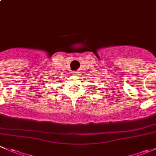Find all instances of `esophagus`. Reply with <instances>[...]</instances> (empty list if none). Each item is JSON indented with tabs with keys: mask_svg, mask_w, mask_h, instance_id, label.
<instances>
[{
	"mask_svg": "<svg viewBox=\"0 0 156 156\" xmlns=\"http://www.w3.org/2000/svg\"><path fill=\"white\" fill-rule=\"evenodd\" d=\"M72 73H73V75H78V74H79V71H73V72H72Z\"/></svg>",
	"mask_w": 156,
	"mask_h": 156,
	"instance_id": "esophagus-1",
	"label": "esophagus"
}]
</instances>
